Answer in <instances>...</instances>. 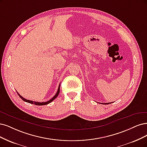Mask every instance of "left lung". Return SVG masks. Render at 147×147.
<instances>
[{
  "label": "left lung",
  "instance_id": "obj_1",
  "mask_svg": "<svg viewBox=\"0 0 147 147\" xmlns=\"http://www.w3.org/2000/svg\"><path fill=\"white\" fill-rule=\"evenodd\" d=\"M101 104H105V105H106V104H110V103H101Z\"/></svg>",
  "mask_w": 147,
  "mask_h": 147
}]
</instances>
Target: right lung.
<instances>
[{"mask_svg": "<svg viewBox=\"0 0 147 147\" xmlns=\"http://www.w3.org/2000/svg\"><path fill=\"white\" fill-rule=\"evenodd\" d=\"M59 90H60V84L59 85V87H58V90H57V94L55 95V96L54 97H53L51 99H50V100H49V101H47V102H42V103H41V102H34V101H32V100H27V99H25V98H24L23 97H22V96L20 95L17 91V93H18V95L19 96V97L21 98L23 101H24V102H27V103H31V104H34V105H38V106H41V105H47V104H49V103H50V102H52V101H53L55 98H56L57 97H58V95H59Z\"/></svg>", "mask_w": 147, "mask_h": 147, "instance_id": "1", "label": "right lung"}]
</instances>
